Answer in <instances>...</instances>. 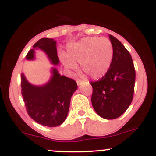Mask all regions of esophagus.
<instances>
[{
  "label": "esophagus",
  "mask_w": 156,
  "mask_h": 156,
  "mask_svg": "<svg viewBox=\"0 0 156 156\" xmlns=\"http://www.w3.org/2000/svg\"><path fill=\"white\" fill-rule=\"evenodd\" d=\"M76 82H77V83H78V85H80V84H81L82 83H83L84 80H81V79H79V78H78V79L76 80Z\"/></svg>",
  "instance_id": "obj_1"
}]
</instances>
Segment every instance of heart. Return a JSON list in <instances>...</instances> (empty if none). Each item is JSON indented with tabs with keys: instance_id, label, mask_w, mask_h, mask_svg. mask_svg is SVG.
<instances>
[{
	"instance_id": "obj_1",
	"label": "heart",
	"mask_w": 156,
	"mask_h": 156,
	"mask_svg": "<svg viewBox=\"0 0 156 156\" xmlns=\"http://www.w3.org/2000/svg\"><path fill=\"white\" fill-rule=\"evenodd\" d=\"M114 48L105 37H85L67 46V59H63L66 67L75 69L80 63L82 70L92 78L104 76L112 65Z\"/></svg>"
}]
</instances>
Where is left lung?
Returning a JSON list of instances; mask_svg holds the SVG:
<instances>
[{"mask_svg":"<svg viewBox=\"0 0 156 156\" xmlns=\"http://www.w3.org/2000/svg\"><path fill=\"white\" fill-rule=\"evenodd\" d=\"M114 56L108 73L95 82L92 104L100 117L114 119L124 114L133 98L136 72L131 55L117 38L109 35Z\"/></svg>","mask_w":156,"mask_h":156,"instance_id":"1","label":"left lung"}]
</instances>
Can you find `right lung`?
<instances>
[{
	"instance_id": "1",
	"label": "right lung",
	"mask_w": 156,
	"mask_h": 156,
	"mask_svg": "<svg viewBox=\"0 0 156 156\" xmlns=\"http://www.w3.org/2000/svg\"><path fill=\"white\" fill-rule=\"evenodd\" d=\"M48 55L51 63L59 64L56 42L53 39L42 38L33 45ZM34 58V50L26 55V59ZM51 80L43 86L32 85L21 74V93L28 115L39 124L48 127L62 125L67 117L73 94L78 88L72 78L61 76L55 68L52 69Z\"/></svg>"
}]
</instances>
